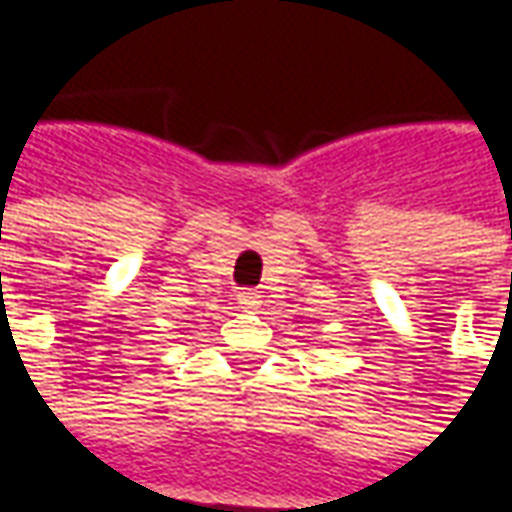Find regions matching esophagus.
I'll return each mask as SVG.
<instances>
[{
	"label": "esophagus",
	"mask_w": 512,
	"mask_h": 512,
	"mask_svg": "<svg viewBox=\"0 0 512 512\" xmlns=\"http://www.w3.org/2000/svg\"><path fill=\"white\" fill-rule=\"evenodd\" d=\"M237 303H239V308H259V303H262V300H259V292H253V289H242V292H239L237 295Z\"/></svg>",
	"instance_id": "obj_1"
}]
</instances>
